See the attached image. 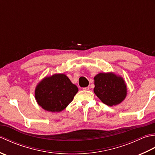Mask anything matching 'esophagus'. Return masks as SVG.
I'll use <instances>...</instances> for the list:
<instances>
[{
    "instance_id": "obj_1",
    "label": "esophagus",
    "mask_w": 155,
    "mask_h": 155,
    "mask_svg": "<svg viewBox=\"0 0 155 155\" xmlns=\"http://www.w3.org/2000/svg\"><path fill=\"white\" fill-rule=\"evenodd\" d=\"M89 88H90L89 87H87L83 88V90H85V91H88V90H89Z\"/></svg>"
}]
</instances>
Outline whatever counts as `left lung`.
Segmentation results:
<instances>
[{"label": "left lung", "instance_id": "1", "mask_svg": "<svg viewBox=\"0 0 155 155\" xmlns=\"http://www.w3.org/2000/svg\"><path fill=\"white\" fill-rule=\"evenodd\" d=\"M94 79V93L104 104L114 106L126 97L127 86L122 77L113 73H99Z\"/></svg>", "mask_w": 155, "mask_h": 155}]
</instances>
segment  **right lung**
I'll use <instances>...</instances> for the list:
<instances>
[{"instance_id": "obj_1", "label": "right lung", "mask_w": 155, "mask_h": 155, "mask_svg": "<svg viewBox=\"0 0 155 155\" xmlns=\"http://www.w3.org/2000/svg\"><path fill=\"white\" fill-rule=\"evenodd\" d=\"M77 87L64 74H56L46 77L35 89V98L45 110L61 112L73 100Z\"/></svg>"}]
</instances>
